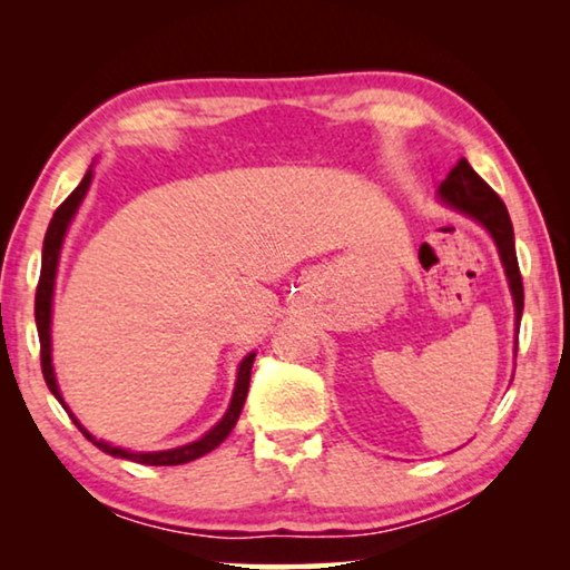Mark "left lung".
<instances>
[{"mask_svg":"<svg viewBox=\"0 0 570 570\" xmlns=\"http://www.w3.org/2000/svg\"><path fill=\"white\" fill-rule=\"evenodd\" d=\"M440 198L442 204L452 206L460 210V214H468L470 218L480 220V224L493 234L500 258H503L510 292H513L515 298V320L520 322V316H523V276H520L518 268L513 224H510L505 204L500 200L498 193L470 168V163L465 158H460L458 166L440 183Z\"/></svg>","mask_w":570,"mask_h":570,"instance_id":"1","label":"left lung"}]
</instances>
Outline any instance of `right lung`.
<instances>
[{"label": "right lung", "mask_w": 570, "mask_h": 570, "mask_svg": "<svg viewBox=\"0 0 570 570\" xmlns=\"http://www.w3.org/2000/svg\"><path fill=\"white\" fill-rule=\"evenodd\" d=\"M90 180H92V170L85 173V178L80 186H77L70 196H67L60 208L55 210V216L50 220V226H47V234H45V246H42V272H40V284H37V296H35V322H37V334H40V360H42V374H45V382L50 392L55 394L57 400L62 402V394L57 390V382H55V372H52V356H50V316H52V288H55V274H57V262H60V248H62V238H65V230L70 226V220L75 216L77 206L82 204L85 193L90 188ZM256 354L250 352L244 362L238 366V377H236V390H234V400H230V407L224 414V420H220L214 430L208 432V435L200 438L198 442H190V445H183L176 450H166V452H128L122 448H112L108 442H100L95 440L88 430L82 428L80 422H77L72 414V422L80 428V432L85 438H88L95 448H100L102 452H108L112 458H125V460H132V462H140V465H183V462H190L196 458H204L206 452L216 450L220 442H224L230 430L236 428V420L240 410H244V402H246V392H248V382H250V366H254ZM62 407L67 410V404L62 402ZM70 412V410H67Z\"/></svg>", "instance_id": "right-lung-1"}]
</instances>
